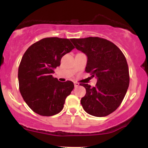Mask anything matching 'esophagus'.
<instances>
[{
    "mask_svg": "<svg viewBox=\"0 0 148 148\" xmlns=\"http://www.w3.org/2000/svg\"><path fill=\"white\" fill-rule=\"evenodd\" d=\"M74 86H75L76 88V87H79V83L74 82Z\"/></svg>",
    "mask_w": 148,
    "mask_h": 148,
    "instance_id": "obj_1",
    "label": "esophagus"
}]
</instances>
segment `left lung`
<instances>
[{
    "instance_id": "8db88e82",
    "label": "left lung",
    "mask_w": 148,
    "mask_h": 148,
    "mask_svg": "<svg viewBox=\"0 0 148 148\" xmlns=\"http://www.w3.org/2000/svg\"><path fill=\"white\" fill-rule=\"evenodd\" d=\"M78 50L88 56L86 72L97 78L95 87L86 84V94L81 103L85 111L96 117L111 114L121 104L130 85V72L123 53L115 44L103 38L72 39Z\"/></svg>"
}]
</instances>
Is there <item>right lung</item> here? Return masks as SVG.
<instances>
[{
	"instance_id": "obj_1",
	"label": "right lung",
	"mask_w": 148,
	"mask_h": 148,
	"mask_svg": "<svg viewBox=\"0 0 148 148\" xmlns=\"http://www.w3.org/2000/svg\"><path fill=\"white\" fill-rule=\"evenodd\" d=\"M74 49L69 39L47 37L32 45L22 57L18 70L19 91L35 113L52 116L60 113L73 82H60L52 74L62 57Z\"/></svg>"
}]
</instances>
